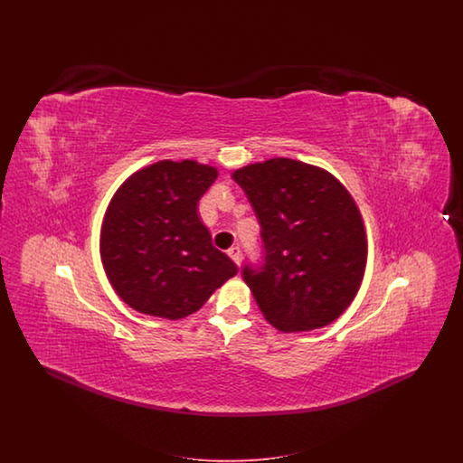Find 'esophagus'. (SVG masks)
Listing matches in <instances>:
<instances>
[{
	"mask_svg": "<svg viewBox=\"0 0 463 463\" xmlns=\"http://www.w3.org/2000/svg\"><path fill=\"white\" fill-rule=\"evenodd\" d=\"M227 255H229L236 264H241V248H240V246H232V248H229Z\"/></svg>",
	"mask_w": 463,
	"mask_h": 463,
	"instance_id": "esophagus-1",
	"label": "esophagus"
}]
</instances>
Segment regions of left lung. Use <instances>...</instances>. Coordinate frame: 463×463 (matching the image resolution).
Returning <instances> with one entry per match:
<instances>
[{
    "instance_id": "left-lung-1",
    "label": "left lung",
    "mask_w": 463,
    "mask_h": 463,
    "mask_svg": "<svg viewBox=\"0 0 463 463\" xmlns=\"http://www.w3.org/2000/svg\"><path fill=\"white\" fill-rule=\"evenodd\" d=\"M262 225L265 265L242 278L265 319L283 333L316 330L353 304L368 262L364 222L328 170L270 157L234 170Z\"/></svg>"
}]
</instances>
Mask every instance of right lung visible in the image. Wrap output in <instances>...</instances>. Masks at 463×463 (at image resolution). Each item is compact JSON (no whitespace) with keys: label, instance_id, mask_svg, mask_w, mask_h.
<instances>
[{"label":"right lung","instance_id":"obj_1","mask_svg":"<svg viewBox=\"0 0 463 463\" xmlns=\"http://www.w3.org/2000/svg\"><path fill=\"white\" fill-rule=\"evenodd\" d=\"M217 176L215 166L194 159H161L118 187L102 221L100 260L125 304L184 319L238 274L198 215V201Z\"/></svg>","mask_w":463,"mask_h":463}]
</instances>
